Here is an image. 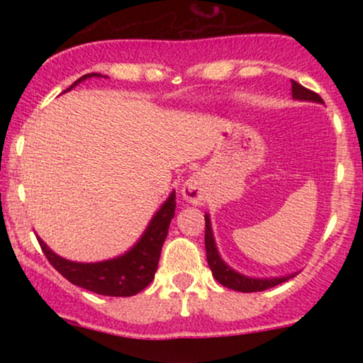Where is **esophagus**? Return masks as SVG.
I'll use <instances>...</instances> for the list:
<instances>
[{
    "instance_id": "obj_1",
    "label": "esophagus",
    "mask_w": 363,
    "mask_h": 363,
    "mask_svg": "<svg viewBox=\"0 0 363 363\" xmlns=\"http://www.w3.org/2000/svg\"><path fill=\"white\" fill-rule=\"evenodd\" d=\"M203 194H205V187H203V181L198 176L189 177L182 186V198L191 205H201Z\"/></svg>"
}]
</instances>
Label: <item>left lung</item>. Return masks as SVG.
Returning a JSON list of instances; mask_svg holds the SVG:
<instances>
[{"label": "left lung", "mask_w": 363, "mask_h": 363, "mask_svg": "<svg viewBox=\"0 0 363 363\" xmlns=\"http://www.w3.org/2000/svg\"><path fill=\"white\" fill-rule=\"evenodd\" d=\"M291 97L295 101H307V102H319L323 104V99L319 97L318 94L314 91L307 90L306 86H302L301 83L291 80ZM205 247H206V259H208V266H210L211 273H213L215 280L218 283H222L223 286L227 289L237 290V291H262L268 290L272 286L280 285V283L290 280L294 278L297 273L291 274H285V277H273V278H252L247 277V274H242L239 272H235L234 268L227 264L220 256L218 249H216V242L213 237V228H211V220L210 215H205Z\"/></svg>", "instance_id": "obj_1"}]
</instances>
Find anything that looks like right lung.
<instances>
[{"label": "right lung", "mask_w": 363, "mask_h": 363, "mask_svg": "<svg viewBox=\"0 0 363 363\" xmlns=\"http://www.w3.org/2000/svg\"><path fill=\"white\" fill-rule=\"evenodd\" d=\"M94 77L101 78L102 74H83L66 91L72 90L78 83L85 82L86 78ZM174 210H176V191L169 194L164 205L158 208L157 213L152 216L138 242L129 251L112 257V259L97 262L69 261L51 251L39 235H37V240H39L43 252L54 266V269H57L73 285L94 291V294L107 295V297H131V295H136L138 291L147 289L155 278L162 245H164L165 237L169 234V225L170 220L174 218Z\"/></svg>", "instance_id": "right-lung-1"}]
</instances>
